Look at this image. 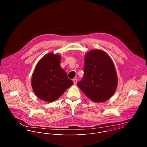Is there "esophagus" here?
<instances>
[{"mask_svg": "<svg viewBox=\"0 0 147 147\" xmlns=\"http://www.w3.org/2000/svg\"><path fill=\"white\" fill-rule=\"evenodd\" d=\"M73 82H74V85H76V84H77V79H73Z\"/></svg>", "mask_w": 147, "mask_h": 147, "instance_id": "34e87169", "label": "esophagus"}]
</instances>
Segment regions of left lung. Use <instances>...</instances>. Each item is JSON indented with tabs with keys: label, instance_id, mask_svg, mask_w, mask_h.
<instances>
[{
	"label": "left lung",
	"instance_id": "left-lung-1",
	"mask_svg": "<svg viewBox=\"0 0 147 147\" xmlns=\"http://www.w3.org/2000/svg\"><path fill=\"white\" fill-rule=\"evenodd\" d=\"M84 72L78 85L90 100L103 102L111 97L118 86V77L114 64L105 51L93 49L86 53Z\"/></svg>",
	"mask_w": 147,
	"mask_h": 147
}]
</instances>
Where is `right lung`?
<instances>
[{
    "instance_id": "right-lung-1",
    "label": "right lung",
    "mask_w": 147,
    "mask_h": 147,
    "mask_svg": "<svg viewBox=\"0 0 147 147\" xmlns=\"http://www.w3.org/2000/svg\"><path fill=\"white\" fill-rule=\"evenodd\" d=\"M61 61L59 54L51 53L44 55L36 65L31 85L35 94L42 101H55L74 84L60 65Z\"/></svg>"
}]
</instances>
